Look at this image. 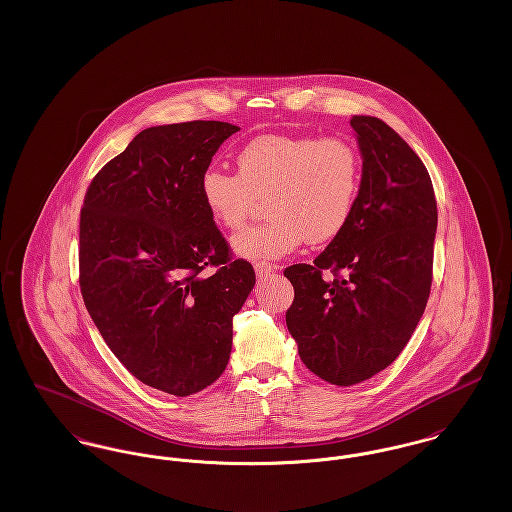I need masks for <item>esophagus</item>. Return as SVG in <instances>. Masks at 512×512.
I'll use <instances>...</instances> for the list:
<instances>
[{"label":"esophagus","mask_w":512,"mask_h":512,"mask_svg":"<svg viewBox=\"0 0 512 512\" xmlns=\"http://www.w3.org/2000/svg\"><path fill=\"white\" fill-rule=\"evenodd\" d=\"M276 270H278V265H272V263H255V274H257L259 278L267 276L270 272H276Z\"/></svg>","instance_id":"obj_1"}]
</instances>
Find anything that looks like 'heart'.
<instances>
[{"instance_id": "b5f03b06", "label": "heart", "mask_w": 512, "mask_h": 512, "mask_svg": "<svg viewBox=\"0 0 512 512\" xmlns=\"http://www.w3.org/2000/svg\"><path fill=\"white\" fill-rule=\"evenodd\" d=\"M359 188V151L338 136H259L236 153V174L211 167L199 182L211 219L226 230L240 228L255 199L265 197L267 219L232 240L251 261L280 259L303 240H334L353 215Z\"/></svg>"}]
</instances>
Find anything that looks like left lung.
I'll list each match as a JSON object with an SVG mask.
<instances>
[{"instance_id": "left-lung-1", "label": "left lung", "mask_w": 512, "mask_h": 512, "mask_svg": "<svg viewBox=\"0 0 512 512\" xmlns=\"http://www.w3.org/2000/svg\"><path fill=\"white\" fill-rule=\"evenodd\" d=\"M351 126L363 157L353 215L313 265L284 270L299 357L336 386L372 378L411 340L430 297L438 228L430 174L409 144L376 117L355 115Z\"/></svg>"}]
</instances>
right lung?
I'll list each match as a JSON object with an SVG mask.
<instances>
[{
  "mask_svg": "<svg viewBox=\"0 0 512 512\" xmlns=\"http://www.w3.org/2000/svg\"><path fill=\"white\" fill-rule=\"evenodd\" d=\"M238 130L220 121L142 130L94 176L80 211L78 280L90 317L132 376L176 397L224 372L232 318L255 286L199 190Z\"/></svg>",
  "mask_w": 512,
  "mask_h": 512,
  "instance_id": "right-lung-1",
  "label": "right lung"
}]
</instances>
